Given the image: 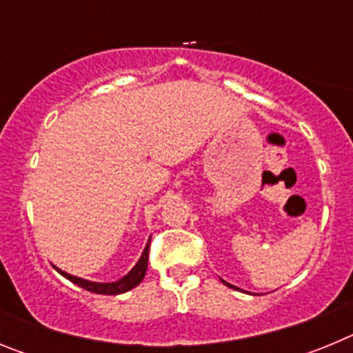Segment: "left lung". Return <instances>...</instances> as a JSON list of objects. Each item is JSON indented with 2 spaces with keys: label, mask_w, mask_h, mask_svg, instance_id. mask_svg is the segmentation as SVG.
<instances>
[{
  "label": "left lung",
  "mask_w": 353,
  "mask_h": 353,
  "mask_svg": "<svg viewBox=\"0 0 353 353\" xmlns=\"http://www.w3.org/2000/svg\"><path fill=\"white\" fill-rule=\"evenodd\" d=\"M224 283V285H226V286H230V288H235V290H239V288H236V286H233V285H230V283H226V281H223Z\"/></svg>",
  "instance_id": "left-lung-1"
}]
</instances>
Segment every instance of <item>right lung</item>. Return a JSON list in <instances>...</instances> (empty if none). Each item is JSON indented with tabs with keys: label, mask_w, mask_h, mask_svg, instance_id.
<instances>
[{
	"label": "right lung",
	"mask_w": 353,
	"mask_h": 353,
	"mask_svg": "<svg viewBox=\"0 0 353 353\" xmlns=\"http://www.w3.org/2000/svg\"><path fill=\"white\" fill-rule=\"evenodd\" d=\"M148 248H150V240H148V244H146V248L143 249V254L138 260V263L134 265V269L130 270L127 276H123L121 279H118V281L114 283L88 281V279H83V277H76V276H72V274L63 272V270H60L58 267H54V269L58 270L61 276L67 277L68 281L81 286V288L88 290V292L101 293V295H120V293H125L129 292V290L136 288V286L143 281V277H145L146 274V267H148Z\"/></svg>",
	"instance_id": "obj_1"
}]
</instances>
